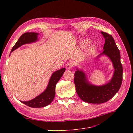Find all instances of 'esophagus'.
Listing matches in <instances>:
<instances>
[{"instance_id": "obj_1", "label": "esophagus", "mask_w": 133, "mask_h": 133, "mask_svg": "<svg viewBox=\"0 0 133 133\" xmlns=\"http://www.w3.org/2000/svg\"><path fill=\"white\" fill-rule=\"evenodd\" d=\"M73 66V64L72 62H69L66 64V68L67 69H70Z\"/></svg>"}]
</instances>
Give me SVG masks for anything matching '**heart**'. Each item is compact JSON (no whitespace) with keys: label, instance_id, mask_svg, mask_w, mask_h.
Masks as SVG:
<instances>
[{"label":"heart","instance_id":"1","mask_svg":"<svg viewBox=\"0 0 133 133\" xmlns=\"http://www.w3.org/2000/svg\"><path fill=\"white\" fill-rule=\"evenodd\" d=\"M89 40H86L83 41L82 42V44H81V46H82V47H86V46L89 44ZM94 50H95V47L93 46H92L90 48V49H89L90 52H93L94 51Z\"/></svg>","mask_w":133,"mask_h":133}]
</instances>
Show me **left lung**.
<instances>
[{
    "mask_svg": "<svg viewBox=\"0 0 133 133\" xmlns=\"http://www.w3.org/2000/svg\"><path fill=\"white\" fill-rule=\"evenodd\" d=\"M101 33L105 42L104 50L100 55H107L112 61L115 69L112 79L106 85L96 86L88 83L83 71L76 69L74 73V81L78 96L84 102L93 104L102 103L112 98L120 89L122 81L123 68L120 51L110 34L104 32H101Z\"/></svg>",
    "mask_w": 133,
    "mask_h": 133,
    "instance_id": "obj_1",
    "label": "left lung"
}]
</instances>
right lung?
Instances as JSON below:
<instances>
[{
	"label": "right lung",
	"instance_id": "1",
	"mask_svg": "<svg viewBox=\"0 0 133 133\" xmlns=\"http://www.w3.org/2000/svg\"><path fill=\"white\" fill-rule=\"evenodd\" d=\"M38 33L26 32L21 36L16 44L13 47L11 52L16 50L23 45L29 44L38 40ZM65 71V68H62L53 73L49 81L48 85L45 91L34 99L28 101H21L26 106L32 108H40L50 104L54 98L55 86Z\"/></svg>",
	"mask_w": 133,
	"mask_h": 133
}]
</instances>
